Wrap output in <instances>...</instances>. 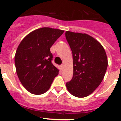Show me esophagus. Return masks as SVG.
Wrapping results in <instances>:
<instances>
[{"label": "esophagus", "instance_id": "esophagus-1", "mask_svg": "<svg viewBox=\"0 0 121 121\" xmlns=\"http://www.w3.org/2000/svg\"><path fill=\"white\" fill-rule=\"evenodd\" d=\"M60 68H61V69H62L63 67H64V64H62V65H60Z\"/></svg>", "mask_w": 121, "mask_h": 121}]
</instances>
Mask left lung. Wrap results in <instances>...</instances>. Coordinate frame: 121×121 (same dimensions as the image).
Wrapping results in <instances>:
<instances>
[{"instance_id": "left-lung-1", "label": "left lung", "mask_w": 121, "mask_h": 121, "mask_svg": "<svg viewBox=\"0 0 121 121\" xmlns=\"http://www.w3.org/2000/svg\"><path fill=\"white\" fill-rule=\"evenodd\" d=\"M65 37L73 59V76L66 86L74 96L84 98L92 93L104 78L106 53L102 45L87 34L68 31Z\"/></svg>"}]
</instances>
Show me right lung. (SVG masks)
Instances as JSON below:
<instances>
[{
    "instance_id": "obj_1",
    "label": "right lung",
    "mask_w": 121,
    "mask_h": 121,
    "mask_svg": "<svg viewBox=\"0 0 121 121\" xmlns=\"http://www.w3.org/2000/svg\"><path fill=\"white\" fill-rule=\"evenodd\" d=\"M64 31L43 27L23 38L14 57L17 74L25 88L34 95L47 91L59 70L51 62L50 48Z\"/></svg>"
}]
</instances>
